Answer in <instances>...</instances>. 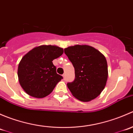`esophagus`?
Wrapping results in <instances>:
<instances>
[{"label":"esophagus","mask_w":133,"mask_h":133,"mask_svg":"<svg viewBox=\"0 0 133 133\" xmlns=\"http://www.w3.org/2000/svg\"><path fill=\"white\" fill-rule=\"evenodd\" d=\"M62 76H63V78L64 79H65V74H64L62 75Z\"/></svg>","instance_id":"1"}]
</instances>
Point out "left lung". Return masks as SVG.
Returning a JSON list of instances; mask_svg holds the SVG:
<instances>
[{
	"mask_svg": "<svg viewBox=\"0 0 133 133\" xmlns=\"http://www.w3.org/2000/svg\"><path fill=\"white\" fill-rule=\"evenodd\" d=\"M75 68L74 81L67 84L78 100L89 102L104 90L108 77L107 60L99 51L88 45H75L64 49Z\"/></svg>",
	"mask_w": 133,
	"mask_h": 133,
	"instance_id": "left-lung-1",
	"label": "left lung"
}]
</instances>
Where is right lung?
Segmentation results:
<instances>
[{
    "label": "right lung",
    "mask_w": 133,
    "mask_h": 133,
    "mask_svg": "<svg viewBox=\"0 0 133 133\" xmlns=\"http://www.w3.org/2000/svg\"><path fill=\"white\" fill-rule=\"evenodd\" d=\"M63 53L62 48L58 46L43 45L33 48L22 57L18 64V77L27 94L41 98L53 91L63 77L57 74L52 61Z\"/></svg>",
    "instance_id": "right-lung-1"
}]
</instances>
